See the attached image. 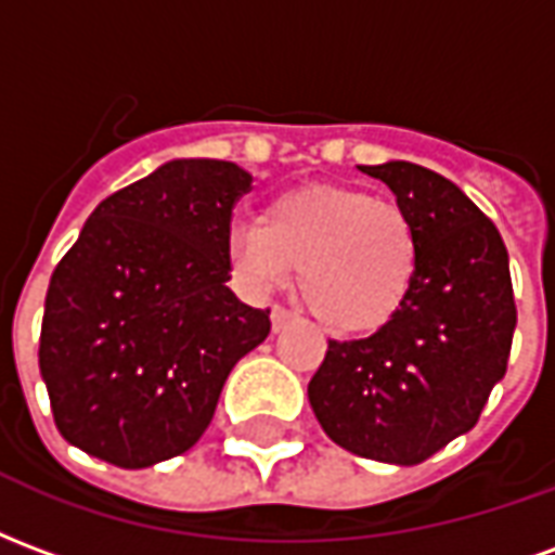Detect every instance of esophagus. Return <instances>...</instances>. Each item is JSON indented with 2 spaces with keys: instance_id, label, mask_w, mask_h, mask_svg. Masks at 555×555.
Returning a JSON list of instances; mask_svg holds the SVG:
<instances>
[{
  "instance_id": "esophagus-1",
  "label": "esophagus",
  "mask_w": 555,
  "mask_h": 555,
  "mask_svg": "<svg viewBox=\"0 0 555 555\" xmlns=\"http://www.w3.org/2000/svg\"><path fill=\"white\" fill-rule=\"evenodd\" d=\"M291 321H294V312H291V309H285V306H273V312H270V326H273V333L285 330Z\"/></svg>"
}]
</instances>
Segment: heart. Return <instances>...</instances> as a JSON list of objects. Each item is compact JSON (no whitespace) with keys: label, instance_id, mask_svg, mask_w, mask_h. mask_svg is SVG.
Wrapping results in <instances>:
<instances>
[{"label":"heart","instance_id":"1","mask_svg":"<svg viewBox=\"0 0 555 555\" xmlns=\"http://www.w3.org/2000/svg\"><path fill=\"white\" fill-rule=\"evenodd\" d=\"M234 273L255 291L300 270L306 309L333 333H372L408 302L418 234L408 207L357 186H300L267 202L258 222L231 231Z\"/></svg>","mask_w":555,"mask_h":555}]
</instances>
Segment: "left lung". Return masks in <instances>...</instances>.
Instances as JSON below:
<instances>
[{
    "label": "left lung",
    "mask_w": 555,
    "mask_h": 555,
    "mask_svg": "<svg viewBox=\"0 0 555 555\" xmlns=\"http://www.w3.org/2000/svg\"><path fill=\"white\" fill-rule=\"evenodd\" d=\"M360 169L416 222V282L374 336L326 345L309 401L341 449L416 466L476 425L508 369L517 326L508 253L449 178L404 159Z\"/></svg>",
    "instance_id": "1"
}]
</instances>
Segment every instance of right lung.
<instances>
[{
    "mask_svg": "<svg viewBox=\"0 0 555 555\" xmlns=\"http://www.w3.org/2000/svg\"><path fill=\"white\" fill-rule=\"evenodd\" d=\"M249 186L225 159H171L86 219L50 279L38 348L70 446L142 469L205 434L231 369L270 333V309L225 288Z\"/></svg>",
    "mask_w": 555,
    "mask_h": 555,
    "instance_id": "obj_1",
    "label": "right lung"
}]
</instances>
